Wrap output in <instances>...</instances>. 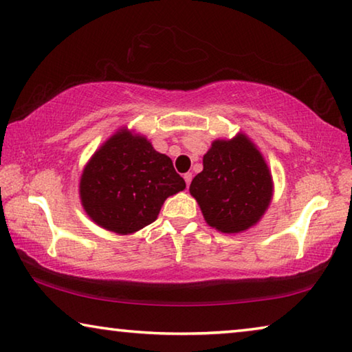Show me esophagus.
Listing matches in <instances>:
<instances>
[{"label": "esophagus", "instance_id": "34e87169", "mask_svg": "<svg viewBox=\"0 0 352 352\" xmlns=\"http://www.w3.org/2000/svg\"><path fill=\"white\" fill-rule=\"evenodd\" d=\"M183 178H184V182H186V184L189 186L190 180H192V174H190V172H188V174H184V175H183Z\"/></svg>", "mask_w": 352, "mask_h": 352}]
</instances>
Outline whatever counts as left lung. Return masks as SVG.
Listing matches in <instances>:
<instances>
[{"instance_id":"obj_1","label":"left lung","mask_w":352,"mask_h":352,"mask_svg":"<svg viewBox=\"0 0 352 352\" xmlns=\"http://www.w3.org/2000/svg\"><path fill=\"white\" fill-rule=\"evenodd\" d=\"M189 192L206 223L220 233H242L259 222L273 199V178L264 157L245 133L216 140L204 155V170Z\"/></svg>"}]
</instances>
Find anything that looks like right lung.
Wrapping results in <instances>:
<instances>
[{
    "label": "right lung",
    "mask_w": 352,
    "mask_h": 352,
    "mask_svg": "<svg viewBox=\"0 0 352 352\" xmlns=\"http://www.w3.org/2000/svg\"><path fill=\"white\" fill-rule=\"evenodd\" d=\"M186 188L168 155L127 127L111 135L82 170L80 204L100 228L132 234L155 222L164 200Z\"/></svg>",
    "instance_id": "obj_1"
}]
</instances>
